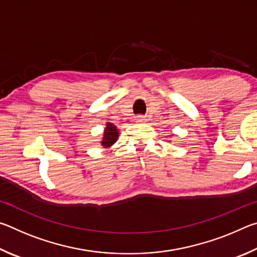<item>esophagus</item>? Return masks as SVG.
I'll return each mask as SVG.
<instances>
[{
  "label": "esophagus",
  "mask_w": 257,
  "mask_h": 257,
  "mask_svg": "<svg viewBox=\"0 0 257 257\" xmlns=\"http://www.w3.org/2000/svg\"><path fill=\"white\" fill-rule=\"evenodd\" d=\"M136 121H137V122H143V121H145V119H144V116H143V115H138L136 118Z\"/></svg>",
  "instance_id": "obj_1"
}]
</instances>
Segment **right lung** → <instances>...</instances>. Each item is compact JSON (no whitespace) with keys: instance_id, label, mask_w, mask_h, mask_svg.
Here are the masks:
<instances>
[{"instance_id":"obj_1","label":"right lung","mask_w":257,"mask_h":257,"mask_svg":"<svg viewBox=\"0 0 257 257\" xmlns=\"http://www.w3.org/2000/svg\"><path fill=\"white\" fill-rule=\"evenodd\" d=\"M119 137V130L115 127L114 124L112 123H106V128L104 130L103 135V141L101 142V145L104 149H107V147L112 146L114 143L118 141Z\"/></svg>"}]
</instances>
